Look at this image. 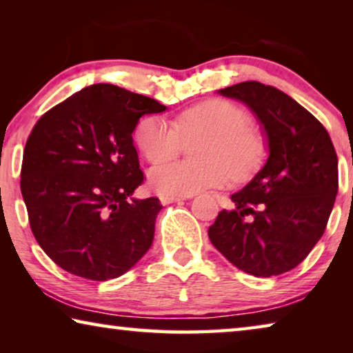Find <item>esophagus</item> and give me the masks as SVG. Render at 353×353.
Instances as JSON below:
<instances>
[{
  "label": "esophagus",
  "instance_id": "1",
  "mask_svg": "<svg viewBox=\"0 0 353 353\" xmlns=\"http://www.w3.org/2000/svg\"><path fill=\"white\" fill-rule=\"evenodd\" d=\"M190 196H162L160 198V202H162L163 205H168L172 204V202H181V201H187Z\"/></svg>",
  "mask_w": 353,
  "mask_h": 353
}]
</instances>
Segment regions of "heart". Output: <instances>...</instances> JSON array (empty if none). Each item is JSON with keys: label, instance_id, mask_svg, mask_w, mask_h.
I'll list each match as a JSON object with an SVG mask.
<instances>
[{"label": "heart", "instance_id": "heart-1", "mask_svg": "<svg viewBox=\"0 0 353 353\" xmlns=\"http://www.w3.org/2000/svg\"><path fill=\"white\" fill-rule=\"evenodd\" d=\"M249 115L227 99H208L177 113L174 124L149 115L137 124V146L151 163L178 153L181 139L206 134L194 154V163H170L149 172V185L160 194L193 196L208 188L244 181L260 168L266 154L261 137L248 128Z\"/></svg>", "mask_w": 353, "mask_h": 353}]
</instances>
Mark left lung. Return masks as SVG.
<instances>
[{"mask_svg":"<svg viewBox=\"0 0 353 353\" xmlns=\"http://www.w3.org/2000/svg\"><path fill=\"white\" fill-rule=\"evenodd\" d=\"M218 93L252 110L270 155L252 181L230 196L235 207L219 212L208 238L232 265L250 276L288 272L312 252L333 210L338 157L330 135L276 87L248 81Z\"/></svg>","mask_w":353,"mask_h":353,"instance_id":"left-lung-1","label":"left lung"}]
</instances>
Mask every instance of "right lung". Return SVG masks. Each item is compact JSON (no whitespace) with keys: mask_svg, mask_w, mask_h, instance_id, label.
Instances as JSON below:
<instances>
[{"mask_svg":"<svg viewBox=\"0 0 353 353\" xmlns=\"http://www.w3.org/2000/svg\"><path fill=\"white\" fill-rule=\"evenodd\" d=\"M166 105L112 83H93L35 124L21 165L29 224L45 254L70 274L104 282L128 272L154 240L157 198L143 182L132 134Z\"/></svg>","mask_w":353,"mask_h":353,"instance_id":"obj_1","label":"right lung"}]
</instances>
